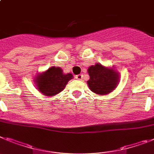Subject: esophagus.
Returning <instances> with one entry per match:
<instances>
[{
    "label": "esophagus",
    "mask_w": 154,
    "mask_h": 154,
    "mask_svg": "<svg viewBox=\"0 0 154 154\" xmlns=\"http://www.w3.org/2000/svg\"><path fill=\"white\" fill-rule=\"evenodd\" d=\"M82 77H83L82 74H79V75H77L75 76V79L78 80H81L82 79Z\"/></svg>",
    "instance_id": "obj_1"
}]
</instances>
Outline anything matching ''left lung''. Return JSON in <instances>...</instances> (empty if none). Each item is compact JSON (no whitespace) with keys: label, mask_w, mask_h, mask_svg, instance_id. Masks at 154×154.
<instances>
[{"label":"left lung","mask_w":154,"mask_h":154,"mask_svg":"<svg viewBox=\"0 0 154 154\" xmlns=\"http://www.w3.org/2000/svg\"><path fill=\"white\" fill-rule=\"evenodd\" d=\"M90 79L87 84L91 91L93 93L105 95L111 93L117 87L119 82L118 73L114 69L107 68L97 64L94 66L88 68Z\"/></svg>","instance_id":"left-lung-1"}]
</instances>
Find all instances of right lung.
<instances>
[{
	"mask_svg": "<svg viewBox=\"0 0 154 154\" xmlns=\"http://www.w3.org/2000/svg\"><path fill=\"white\" fill-rule=\"evenodd\" d=\"M72 77L71 73L64 74L61 68L51 67L45 72L38 75L35 82L38 90L43 95L54 96L62 91Z\"/></svg>",
	"mask_w": 154,
	"mask_h": 154,
	"instance_id": "obj_1",
	"label": "right lung"
}]
</instances>
